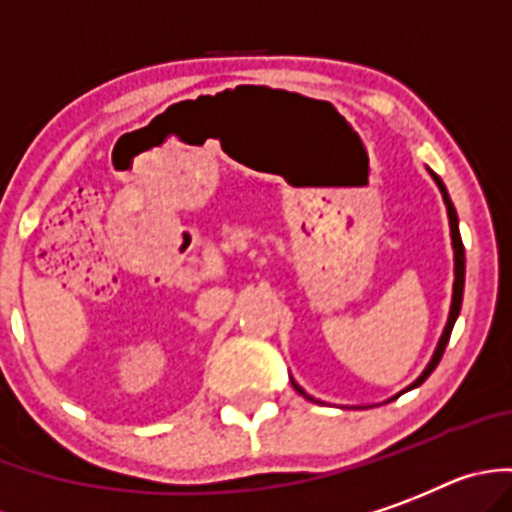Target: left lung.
Listing matches in <instances>:
<instances>
[{
	"mask_svg": "<svg viewBox=\"0 0 512 512\" xmlns=\"http://www.w3.org/2000/svg\"><path fill=\"white\" fill-rule=\"evenodd\" d=\"M428 173H431V178H434V181H436V186H439L441 196H444L446 214H449V229H451V250H454V285H451V306H449V319H446V326H444V331H441V336H439V344H436L434 354H431V359H428L426 370H423L421 375H418L416 380H413L411 385H408V388H405V390H413V388H418V385H421V382L426 380V377L431 375V372L436 370V365H439L441 354H444L446 344H449L451 329H454V321H457V316H459V308H462V296H464V245H462V237H459V216H457V209H454V204H451V199H449V191H446L444 181H441V178L436 176V173H434V170H431V168H428ZM290 382H293V388H296L298 393L303 395V398L313 400V403H321V400L311 398V395H308L306 390H303L301 385H298V382L293 380V377H290ZM405 390H403V393H405ZM398 395H400V393H398ZM398 395H395V398H398ZM390 400H393V398H390Z\"/></svg>",
	"mask_w": 512,
	"mask_h": 512,
	"instance_id": "left-lung-1",
	"label": "left lung"
}]
</instances>
